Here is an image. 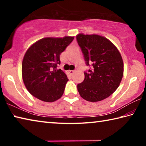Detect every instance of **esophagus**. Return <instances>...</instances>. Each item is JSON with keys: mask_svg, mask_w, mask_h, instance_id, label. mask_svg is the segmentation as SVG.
I'll return each instance as SVG.
<instances>
[{"mask_svg": "<svg viewBox=\"0 0 146 146\" xmlns=\"http://www.w3.org/2000/svg\"><path fill=\"white\" fill-rule=\"evenodd\" d=\"M69 73H70V74H71V75H73V74L75 72V70H69Z\"/></svg>", "mask_w": 146, "mask_h": 146, "instance_id": "1", "label": "esophagus"}]
</instances>
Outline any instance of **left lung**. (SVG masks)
Instances as JSON below:
<instances>
[{
	"mask_svg": "<svg viewBox=\"0 0 146 146\" xmlns=\"http://www.w3.org/2000/svg\"><path fill=\"white\" fill-rule=\"evenodd\" d=\"M87 66L92 69L84 73V80L78 84L80 97L89 102H99L113 94L119 86L123 74V62L114 44L99 35H76Z\"/></svg>",
	"mask_w": 146,
	"mask_h": 146,
	"instance_id": "left-lung-1",
	"label": "left lung"
}]
</instances>
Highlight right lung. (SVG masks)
<instances>
[{
  "mask_svg": "<svg viewBox=\"0 0 146 146\" xmlns=\"http://www.w3.org/2000/svg\"><path fill=\"white\" fill-rule=\"evenodd\" d=\"M74 36L46 37L32 44L26 51L22 63L24 85L32 95L44 102H52L62 96L67 75L56 70L60 55Z\"/></svg>",
  "mask_w": 146,
  "mask_h": 146,
  "instance_id": "add662e5",
  "label": "right lung"
}]
</instances>
